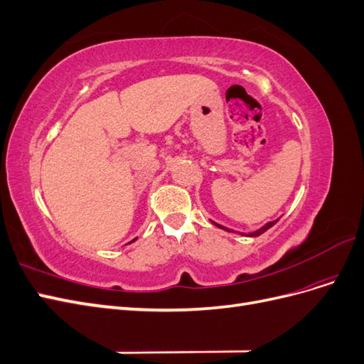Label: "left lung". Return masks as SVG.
<instances>
[{
  "label": "left lung",
  "instance_id": "left-lung-1",
  "mask_svg": "<svg viewBox=\"0 0 364 364\" xmlns=\"http://www.w3.org/2000/svg\"><path fill=\"white\" fill-rule=\"evenodd\" d=\"M278 222V220H274V222H269V223H266V225H264L262 228H259L258 230H255V232H250L247 237H258V235H261V234H264V232H266V230L267 229H270L274 223H277ZM214 223V222H213ZM217 228H220V229H225V230H228V232H230V229H228V228H225V226H222V225H218V223H214Z\"/></svg>",
  "mask_w": 364,
  "mask_h": 364
}]
</instances>
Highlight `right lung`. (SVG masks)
<instances>
[{
  "mask_svg": "<svg viewBox=\"0 0 364 364\" xmlns=\"http://www.w3.org/2000/svg\"><path fill=\"white\" fill-rule=\"evenodd\" d=\"M135 240H136V238H135ZM135 240H132V241H135Z\"/></svg>",
  "mask_w": 364,
  "mask_h": 364,
  "instance_id": "add662e5",
  "label": "right lung"
}]
</instances>
